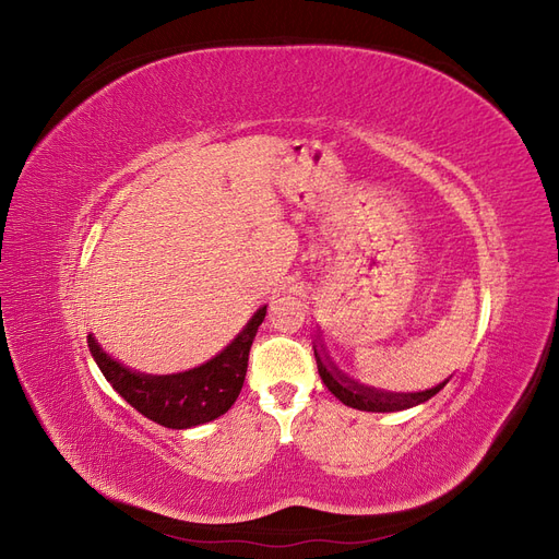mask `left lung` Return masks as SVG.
Masks as SVG:
<instances>
[{
  "label": "left lung",
  "instance_id": "1",
  "mask_svg": "<svg viewBox=\"0 0 559 559\" xmlns=\"http://www.w3.org/2000/svg\"><path fill=\"white\" fill-rule=\"evenodd\" d=\"M314 359H317V368H319V376L321 382L329 386V392L337 399L343 401L349 408H357V411H366V413H399V411H408L415 408V405L429 401L431 396H436L441 389L448 384V380L438 382L431 389H421V392H386V389H378V386H368L361 384L354 378H349L347 373H343L341 368H337L329 352L321 343L319 333H314Z\"/></svg>",
  "mask_w": 559,
  "mask_h": 559
}]
</instances>
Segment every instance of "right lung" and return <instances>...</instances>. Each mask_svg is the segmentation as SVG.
Masks as SVG:
<instances>
[{
    "label": "right lung",
    "mask_w": 559,
    "mask_h": 559,
    "mask_svg": "<svg viewBox=\"0 0 559 559\" xmlns=\"http://www.w3.org/2000/svg\"><path fill=\"white\" fill-rule=\"evenodd\" d=\"M265 310L267 306L253 312L247 326L216 357L181 373L151 376L132 370L107 354L93 333H88V347L107 382L134 411L167 429H191L222 417L240 396L249 349Z\"/></svg>",
    "instance_id": "add662e5"
}]
</instances>
